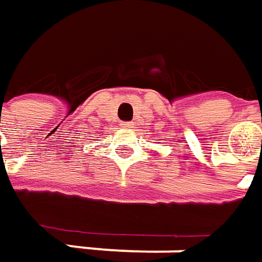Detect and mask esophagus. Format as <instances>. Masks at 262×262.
<instances>
[{"label": "esophagus", "instance_id": "esophagus-1", "mask_svg": "<svg viewBox=\"0 0 262 262\" xmlns=\"http://www.w3.org/2000/svg\"><path fill=\"white\" fill-rule=\"evenodd\" d=\"M121 126L128 129V128H131V126H133V122H121Z\"/></svg>", "mask_w": 262, "mask_h": 262}]
</instances>
